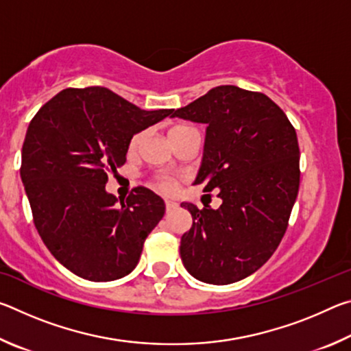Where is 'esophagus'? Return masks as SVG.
I'll return each mask as SVG.
<instances>
[{
	"mask_svg": "<svg viewBox=\"0 0 351 351\" xmlns=\"http://www.w3.org/2000/svg\"><path fill=\"white\" fill-rule=\"evenodd\" d=\"M164 203H165V209H167V212L173 210V209H176V207H178V203H176V201L170 199V198H165Z\"/></svg>",
	"mask_w": 351,
	"mask_h": 351,
	"instance_id": "obj_1",
	"label": "esophagus"
}]
</instances>
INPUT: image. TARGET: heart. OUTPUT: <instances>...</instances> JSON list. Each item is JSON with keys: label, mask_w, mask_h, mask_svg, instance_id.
I'll return each mask as SVG.
<instances>
[{"label": "heart", "mask_w": 351, "mask_h": 351, "mask_svg": "<svg viewBox=\"0 0 351 351\" xmlns=\"http://www.w3.org/2000/svg\"><path fill=\"white\" fill-rule=\"evenodd\" d=\"M192 132H195V130L192 127H189V125H175V127L170 128L169 134H170V139L175 142V141L184 138V136L192 133ZM144 138H145V132H138L136 134H133V138L130 139V142H128V152L133 153V152L138 150V148L142 144V141H144ZM156 186L161 190H164V192H173L176 184H175L173 180H171V178L158 176L156 178Z\"/></svg>", "instance_id": "b5f03b06"}]
</instances>
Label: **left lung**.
I'll list each match as a JSON object with an SVG mask.
<instances>
[{
  "instance_id": "8db88e82",
  "label": "left lung",
  "mask_w": 351,
  "mask_h": 351,
  "mask_svg": "<svg viewBox=\"0 0 351 351\" xmlns=\"http://www.w3.org/2000/svg\"><path fill=\"white\" fill-rule=\"evenodd\" d=\"M171 117L207 123L195 184L218 190V209L190 203L193 224L180 254L195 278L229 285L261 268L280 245L299 192V142L277 104L263 93L221 85Z\"/></svg>"
}]
</instances>
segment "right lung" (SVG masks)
I'll use <instances>...</instances> for the list:
<instances>
[{
  "label": "right lung",
  "mask_w": 351,
  "mask_h": 351,
  "mask_svg": "<svg viewBox=\"0 0 351 351\" xmlns=\"http://www.w3.org/2000/svg\"><path fill=\"white\" fill-rule=\"evenodd\" d=\"M171 111L141 110L108 88H68L29 123L20 175L34 224L75 276L110 282L138 265L145 239L164 217V201L136 187L117 206L105 184L125 164L133 134Z\"/></svg>",
  "instance_id": "1"
}]
</instances>
